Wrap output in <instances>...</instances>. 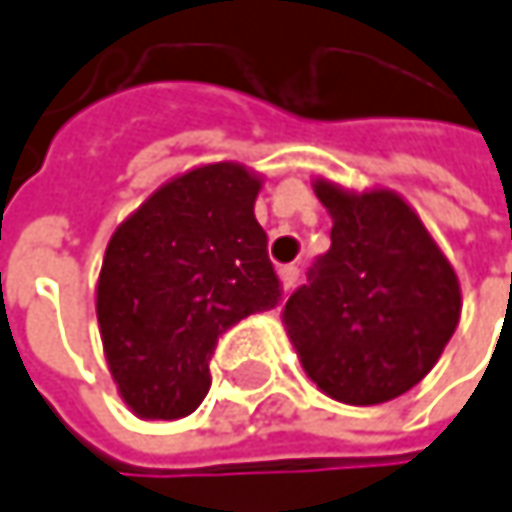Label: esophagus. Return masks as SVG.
I'll use <instances>...</instances> for the list:
<instances>
[{
  "label": "esophagus",
  "instance_id": "1",
  "mask_svg": "<svg viewBox=\"0 0 512 512\" xmlns=\"http://www.w3.org/2000/svg\"><path fill=\"white\" fill-rule=\"evenodd\" d=\"M280 280H283V289H295L300 280V269L295 263H289V266H280Z\"/></svg>",
  "mask_w": 512,
  "mask_h": 512
}]
</instances>
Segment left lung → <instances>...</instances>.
Listing matches in <instances>:
<instances>
[{"mask_svg": "<svg viewBox=\"0 0 512 512\" xmlns=\"http://www.w3.org/2000/svg\"><path fill=\"white\" fill-rule=\"evenodd\" d=\"M332 246L283 309L300 364L335 401L369 407L412 389L461 315L458 278L424 223L392 191L346 194L318 180Z\"/></svg>", "mask_w": 512, "mask_h": 512, "instance_id": "left-lung-1", "label": "left lung"}]
</instances>
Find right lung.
<instances>
[{
  "label": "right lung",
  "instance_id": "right-lung-1",
  "mask_svg": "<svg viewBox=\"0 0 512 512\" xmlns=\"http://www.w3.org/2000/svg\"><path fill=\"white\" fill-rule=\"evenodd\" d=\"M257 191L237 163L200 166L154 191L111 237L97 318L111 375L140 418L197 410L217 341L283 298Z\"/></svg>",
  "mask_w": 512,
  "mask_h": 512
}]
</instances>
